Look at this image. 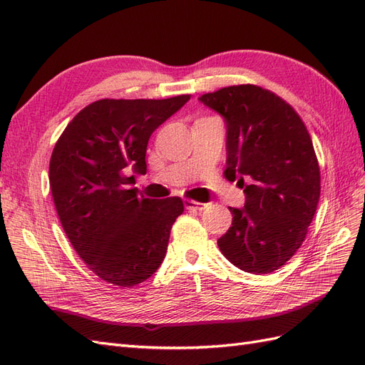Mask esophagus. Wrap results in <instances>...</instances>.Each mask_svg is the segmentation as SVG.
<instances>
[{"label": "esophagus", "instance_id": "obj_1", "mask_svg": "<svg viewBox=\"0 0 365 365\" xmlns=\"http://www.w3.org/2000/svg\"><path fill=\"white\" fill-rule=\"evenodd\" d=\"M184 206H185V209H189V210H204V209H206V204L193 201V200H184Z\"/></svg>", "mask_w": 365, "mask_h": 365}]
</instances>
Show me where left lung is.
I'll return each instance as SVG.
<instances>
[{
    "instance_id": "8db88e82",
    "label": "left lung",
    "mask_w": 365,
    "mask_h": 365,
    "mask_svg": "<svg viewBox=\"0 0 365 365\" xmlns=\"http://www.w3.org/2000/svg\"><path fill=\"white\" fill-rule=\"evenodd\" d=\"M226 122V178L245 184V207L218 247L237 268L269 274L297 252L321 197L313 140L300 115L255 85L221 88L200 99Z\"/></svg>"
}]
</instances>
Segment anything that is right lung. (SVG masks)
<instances>
[{
	"label": "right lung",
	"instance_id": "add662e5",
	"mask_svg": "<svg viewBox=\"0 0 365 365\" xmlns=\"http://www.w3.org/2000/svg\"><path fill=\"white\" fill-rule=\"evenodd\" d=\"M189 101L184 94L93 102L52 152L49 184L60 223L88 268L113 285L135 287L164 260L182 200L145 198L128 173L145 175L150 136Z\"/></svg>",
	"mask_w": 365,
	"mask_h": 365
}]
</instances>
